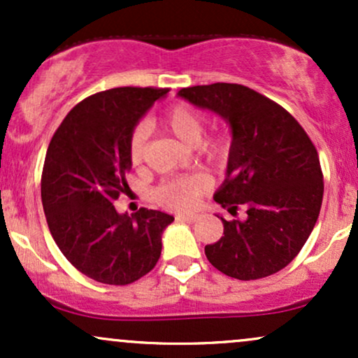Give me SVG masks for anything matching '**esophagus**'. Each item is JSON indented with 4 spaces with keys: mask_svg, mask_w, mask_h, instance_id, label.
<instances>
[{
    "mask_svg": "<svg viewBox=\"0 0 358 358\" xmlns=\"http://www.w3.org/2000/svg\"><path fill=\"white\" fill-rule=\"evenodd\" d=\"M176 220L188 222V224H195V222L199 220V217H196V215H185V213H178V215H176Z\"/></svg>",
    "mask_w": 358,
    "mask_h": 358,
    "instance_id": "esophagus-1",
    "label": "esophagus"
}]
</instances>
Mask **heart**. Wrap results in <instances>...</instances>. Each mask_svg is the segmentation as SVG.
<instances>
[{
    "label": "heart",
    "mask_w": 358,
    "mask_h": 358,
    "mask_svg": "<svg viewBox=\"0 0 358 358\" xmlns=\"http://www.w3.org/2000/svg\"><path fill=\"white\" fill-rule=\"evenodd\" d=\"M162 126L166 133L188 148H196L203 138V121L199 113L185 104L171 108L162 119ZM148 145V127L139 124L133 131L129 141V158L134 166L145 162ZM203 151L212 162H222L229 155V139L225 136H213L203 145ZM210 180L205 175H190L183 178L166 180L156 188L155 196L159 203L175 210H188L195 205L196 199L208 192Z\"/></svg>",
    "instance_id": "1"
}]
</instances>
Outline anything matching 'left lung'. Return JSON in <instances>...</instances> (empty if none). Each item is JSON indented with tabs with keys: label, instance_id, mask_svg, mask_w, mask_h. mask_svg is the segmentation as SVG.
I'll return each mask as SVG.
<instances>
[{
	"label": "left lung",
	"instance_id": "left-lung-1",
	"mask_svg": "<svg viewBox=\"0 0 358 358\" xmlns=\"http://www.w3.org/2000/svg\"><path fill=\"white\" fill-rule=\"evenodd\" d=\"M176 96L212 110L231 127L225 180L213 199L232 215L239 205L248 210L244 220L220 217L224 236L205 245V256L241 281L286 268L322 208L323 173L311 139L286 109L245 85L217 82Z\"/></svg>",
	"mask_w": 358,
	"mask_h": 358
}]
</instances>
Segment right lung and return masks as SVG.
<instances>
[{"instance_id": "right-lung-1", "label": "right lung", "mask_w": 358, "mask_h": 358, "mask_svg": "<svg viewBox=\"0 0 358 358\" xmlns=\"http://www.w3.org/2000/svg\"><path fill=\"white\" fill-rule=\"evenodd\" d=\"M168 89L117 87L94 94L65 116L48 145L42 203L48 229L82 274L124 286L150 273L173 215L141 208L119 213L127 188L129 141L139 119Z\"/></svg>"}]
</instances>
